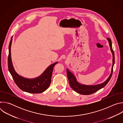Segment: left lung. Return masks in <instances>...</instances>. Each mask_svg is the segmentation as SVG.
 Masks as SVG:
<instances>
[{"mask_svg":"<svg viewBox=\"0 0 123 123\" xmlns=\"http://www.w3.org/2000/svg\"><path fill=\"white\" fill-rule=\"evenodd\" d=\"M107 39L109 43L111 50L112 54V66L111 68V73L109 77L106 81L102 83L95 85H86L82 84L78 82L75 76L71 72H70L68 68H67V74L68 79L69 85L72 87V89L76 92L83 95H89L92 94L104 87L110 80L112 74L113 68L115 62L114 53L112 48V43L111 39L109 38H107Z\"/></svg>","mask_w":123,"mask_h":123,"instance_id":"left-lung-1","label":"left lung"}]
</instances>
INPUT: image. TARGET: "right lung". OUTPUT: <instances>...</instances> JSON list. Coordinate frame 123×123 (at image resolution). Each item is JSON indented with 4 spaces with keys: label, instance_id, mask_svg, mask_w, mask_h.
Masks as SVG:
<instances>
[{
    "label": "right lung",
    "instance_id": "add662e5",
    "mask_svg": "<svg viewBox=\"0 0 123 123\" xmlns=\"http://www.w3.org/2000/svg\"><path fill=\"white\" fill-rule=\"evenodd\" d=\"M12 40V37L11 38L9 46L8 66L9 71L12 75L15 84L20 89L27 92L40 93L44 92L50 85L54 67L58 62H56L49 65L40 75L37 77L28 78L23 77L16 73L12 64L11 52Z\"/></svg>",
    "mask_w": 123,
    "mask_h": 123
}]
</instances>
